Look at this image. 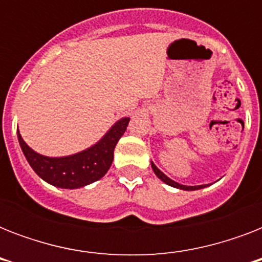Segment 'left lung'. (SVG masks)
<instances>
[{"mask_svg":"<svg viewBox=\"0 0 262 262\" xmlns=\"http://www.w3.org/2000/svg\"><path fill=\"white\" fill-rule=\"evenodd\" d=\"M151 166H152V170H154V172L156 174V177H158L159 179H162L163 182H166L167 185H170V186H172V187L182 189V190H197V189H203V187H205V185H199V186H186V185H181V183L175 182V181H172V179L168 178L167 175H164L163 172L160 171L159 168L156 167L154 163H151Z\"/></svg>","mask_w":262,"mask_h":262,"instance_id":"left-lung-1","label":"left lung"}]
</instances>
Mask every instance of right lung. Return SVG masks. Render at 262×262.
<instances>
[{"instance_id":"obj_1","label":"right lung","mask_w":262,"mask_h":262,"mask_svg":"<svg viewBox=\"0 0 262 262\" xmlns=\"http://www.w3.org/2000/svg\"><path fill=\"white\" fill-rule=\"evenodd\" d=\"M130 118L119 119L98 144L76 155L47 158L32 151L17 132L23 154L34 171L46 182L63 189H77L98 181L114 159V148L126 130Z\"/></svg>"}]
</instances>
